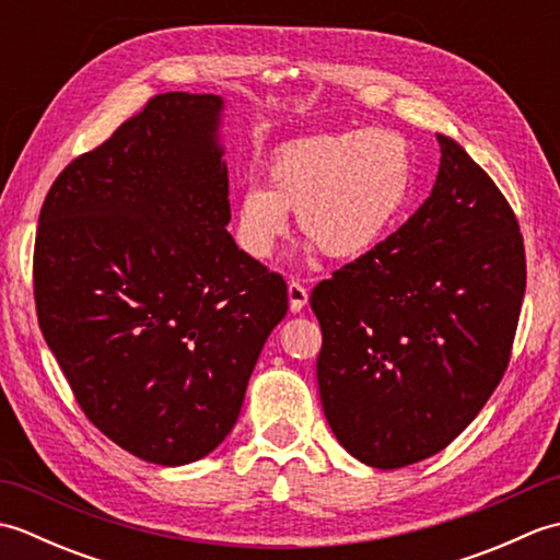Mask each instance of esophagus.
<instances>
[{"label": "esophagus", "instance_id": "1", "mask_svg": "<svg viewBox=\"0 0 560 560\" xmlns=\"http://www.w3.org/2000/svg\"><path fill=\"white\" fill-rule=\"evenodd\" d=\"M289 303H291L293 313H301L307 305V289L303 287V283H299V281L289 283Z\"/></svg>", "mask_w": 560, "mask_h": 560}]
</instances>
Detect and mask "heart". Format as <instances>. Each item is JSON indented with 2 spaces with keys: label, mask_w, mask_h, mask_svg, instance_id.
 I'll return each instance as SVG.
<instances>
[{
  "label": "heart",
  "mask_w": 560,
  "mask_h": 560,
  "mask_svg": "<svg viewBox=\"0 0 560 560\" xmlns=\"http://www.w3.org/2000/svg\"><path fill=\"white\" fill-rule=\"evenodd\" d=\"M416 177L409 139L368 127L307 137L279 149L267 187L247 185L235 201V241L253 259H269L295 211L307 237L303 253L323 247L331 259L373 249L407 209Z\"/></svg>",
  "instance_id": "1"
}]
</instances>
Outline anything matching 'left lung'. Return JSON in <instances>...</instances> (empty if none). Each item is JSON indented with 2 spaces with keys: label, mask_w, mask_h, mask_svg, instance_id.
Instances as JSON below:
<instances>
[{
  "label": "left lung",
  "mask_w": 560,
  "mask_h": 560,
  "mask_svg": "<svg viewBox=\"0 0 560 560\" xmlns=\"http://www.w3.org/2000/svg\"><path fill=\"white\" fill-rule=\"evenodd\" d=\"M438 144L423 205L311 295L327 423L375 469L431 457L477 419L505 373L525 299L513 209L455 139L438 135Z\"/></svg>",
  "instance_id": "1"
}]
</instances>
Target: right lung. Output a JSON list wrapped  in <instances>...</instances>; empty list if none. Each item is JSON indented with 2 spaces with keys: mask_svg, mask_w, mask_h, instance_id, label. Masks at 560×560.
<instances>
[{
  "mask_svg": "<svg viewBox=\"0 0 560 560\" xmlns=\"http://www.w3.org/2000/svg\"><path fill=\"white\" fill-rule=\"evenodd\" d=\"M225 101L161 93L45 197L33 283L83 413L135 457L180 467L241 416L287 283L237 249Z\"/></svg>",
  "mask_w": 560,
  "mask_h": 560,
  "instance_id": "right-lung-1",
  "label": "right lung"
}]
</instances>
